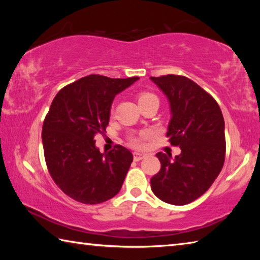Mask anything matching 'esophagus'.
<instances>
[{
    "instance_id": "obj_1",
    "label": "esophagus",
    "mask_w": 260,
    "mask_h": 260,
    "mask_svg": "<svg viewBox=\"0 0 260 260\" xmlns=\"http://www.w3.org/2000/svg\"><path fill=\"white\" fill-rule=\"evenodd\" d=\"M144 157H146V155H143V153L134 152V160H135V161H139V160H141V159H143Z\"/></svg>"
}]
</instances>
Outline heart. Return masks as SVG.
Wrapping results in <instances>:
<instances>
[{
    "label": "heart",
    "instance_id": "1",
    "mask_svg": "<svg viewBox=\"0 0 260 260\" xmlns=\"http://www.w3.org/2000/svg\"><path fill=\"white\" fill-rule=\"evenodd\" d=\"M150 101H158L157 96L152 93H149V91H142V93L138 94V102L140 105H142L147 102H150ZM148 135H149L148 132H142V133L140 134L129 135L128 143L134 148H142L144 147V140H146Z\"/></svg>",
    "mask_w": 260,
    "mask_h": 260
}]
</instances>
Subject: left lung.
Wrapping results in <instances>:
<instances>
[{
  "instance_id": "1",
  "label": "left lung",
  "mask_w": 260,
  "mask_h": 260,
  "mask_svg": "<svg viewBox=\"0 0 260 260\" xmlns=\"http://www.w3.org/2000/svg\"><path fill=\"white\" fill-rule=\"evenodd\" d=\"M169 99L171 118L166 136L181 153L158 152L160 171L150 180L158 199L186 205L201 197L221 171L226 155L225 121L212 96L183 76L151 77Z\"/></svg>"
}]
</instances>
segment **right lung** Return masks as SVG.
Masks as SVG:
<instances>
[{
	"label": "right lung",
	"instance_id": "obj_1",
	"mask_svg": "<svg viewBox=\"0 0 260 260\" xmlns=\"http://www.w3.org/2000/svg\"><path fill=\"white\" fill-rule=\"evenodd\" d=\"M139 77L90 74L57 93L42 126L48 171L61 191L83 204H100L119 192L133 155L114 146L101 153L94 138L109 125L112 101Z\"/></svg>",
	"mask_w": 260,
	"mask_h": 260
}]
</instances>
